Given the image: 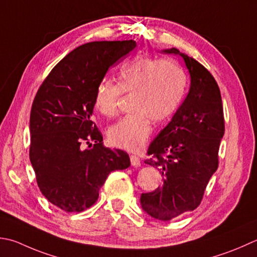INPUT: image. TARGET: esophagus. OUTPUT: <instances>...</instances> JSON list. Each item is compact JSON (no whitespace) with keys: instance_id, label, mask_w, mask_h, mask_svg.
I'll list each match as a JSON object with an SVG mask.
<instances>
[{"instance_id":"obj_1","label":"esophagus","mask_w":257,"mask_h":257,"mask_svg":"<svg viewBox=\"0 0 257 257\" xmlns=\"http://www.w3.org/2000/svg\"><path fill=\"white\" fill-rule=\"evenodd\" d=\"M130 163L134 166V167H139L140 165H142V162H140V158L138 156L136 155H132L130 156Z\"/></svg>"}]
</instances>
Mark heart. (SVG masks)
<instances>
[{"instance_id": "b5f03b06", "label": "heart", "mask_w": 257, "mask_h": 257, "mask_svg": "<svg viewBox=\"0 0 257 257\" xmlns=\"http://www.w3.org/2000/svg\"><path fill=\"white\" fill-rule=\"evenodd\" d=\"M121 92H135L133 110L110 125L108 140L112 146L137 152L152 135V121H164L177 111L184 97L185 78L172 60H157L140 54L125 62L119 71L118 84L103 80L95 90L94 107L100 113H117Z\"/></svg>"}]
</instances>
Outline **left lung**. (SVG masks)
<instances>
[{
    "instance_id": "8db88e82",
    "label": "left lung",
    "mask_w": 257,
    "mask_h": 257,
    "mask_svg": "<svg viewBox=\"0 0 257 257\" xmlns=\"http://www.w3.org/2000/svg\"><path fill=\"white\" fill-rule=\"evenodd\" d=\"M163 52L180 55L190 77L187 95L150 144L147 154L153 157L145 160L162 174L163 186L142 194V207L152 217L167 222L202 202L218 167L225 122L218 84L208 70L175 48Z\"/></svg>"
}]
</instances>
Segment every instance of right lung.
Here are the masks:
<instances>
[{"instance_id":"add662e5","label":"right lung","mask_w":257,"mask_h":257,"mask_svg":"<svg viewBox=\"0 0 257 257\" xmlns=\"http://www.w3.org/2000/svg\"><path fill=\"white\" fill-rule=\"evenodd\" d=\"M136 45L134 40L80 45L55 65L35 95L30 160L42 195L64 212L91 207L108 175L130 166L127 153L104 147L91 115L98 84Z\"/></svg>"}]
</instances>
